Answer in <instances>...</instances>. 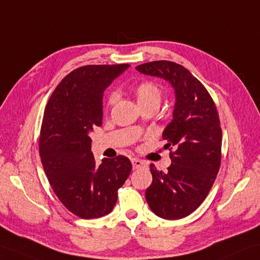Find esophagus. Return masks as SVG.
<instances>
[{
	"instance_id": "esophagus-1",
	"label": "esophagus",
	"mask_w": 260,
	"mask_h": 260,
	"mask_svg": "<svg viewBox=\"0 0 260 260\" xmlns=\"http://www.w3.org/2000/svg\"><path fill=\"white\" fill-rule=\"evenodd\" d=\"M132 165H133V168H134V170H137V168H141L143 166H146L145 161L138 159V158H133L132 159Z\"/></svg>"
}]
</instances>
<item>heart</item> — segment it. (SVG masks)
Instances as JSON below:
<instances>
[{
	"mask_svg": "<svg viewBox=\"0 0 260 260\" xmlns=\"http://www.w3.org/2000/svg\"><path fill=\"white\" fill-rule=\"evenodd\" d=\"M134 93L140 106L152 104L159 105L162 96L160 87L153 82H142L137 84L134 88ZM114 102H115V95H111L108 103L113 104Z\"/></svg>",
	"mask_w": 260,
	"mask_h": 260,
	"instance_id": "obj_1",
	"label": "heart"
}]
</instances>
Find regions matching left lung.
I'll return each mask as SVG.
<instances>
[{"label": "left lung", "instance_id": "left-lung-1", "mask_svg": "<svg viewBox=\"0 0 260 260\" xmlns=\"http://www.w3.org/2000/svg\"><path fill=\"white\" fill-rule=\"evenodd\" d=\"M142 74L159 77L175 92L172 122L162 132L174 147L168 172L150 165L153 183L145 192L152 212L164 219H180L196 210L212 188L221 158V127L207 89L184 66L155 61L136 66Z\"/></svg>", "mask_w": 260, "mask_h": 260}]
</instances>
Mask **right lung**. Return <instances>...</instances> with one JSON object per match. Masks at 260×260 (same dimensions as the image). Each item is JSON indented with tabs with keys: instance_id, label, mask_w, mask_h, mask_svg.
I'll list each match as a JSON object with an SVG mask.
<instances>
[{
	"instance_id": "right-lung-1",
	"label": "right lung",
	"mask_w": 260,
	"mask_h": 260,
	"mask_svg": "<svg viewBox=\"0 0 260 260\" xmlns=\"http://www.w3.org/2000/svg\"><path fill=\"white\" fill-rule=\"evenodd\" d=\"M128 64L86 65L66 75L45 107L40 156L52 188L71 213L83 219L110 214L117 189L132 171L119 155L96 165L89 133L102 125L103 94Z\"/></svg>"
}]
</instances>
